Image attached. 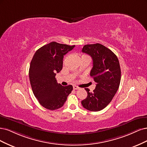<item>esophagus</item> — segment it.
<instances>
[{"mask_svg":"<svg viewBox=\"0 0 147 147\" xmlns=\"http://www.w3.org/2000/svg\"><path fill=\"white\" fill-rule=\"evenodd\" d=\"M79 88L78 87H77L76 86H73V89L74 90H78V89H79Z\"/></svg>","mask_w":147,"mask_h":147,"instance_id":"34e87169","label":"esophagus"}]
</instances>
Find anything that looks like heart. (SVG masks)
<instances>
[{
  "label": "heart",
  "mask_w": 147,
  "mask_h": 147,
  "mask_svg": "<svg viewBox=\"0 0 147 147\" xmlns=\"http://www.w3.org/2000/svg\"><path fill=\"white\" fill-rule=\"evenodd\" d=\"M87 55H82V57H87Z\"/></svg>",
  "instance_id": "heart-1"
}]
</instances>
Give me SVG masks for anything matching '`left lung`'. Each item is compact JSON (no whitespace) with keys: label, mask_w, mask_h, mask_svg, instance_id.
Returning a JSON list of instances; mask_svg holds the SVG:
<instances>
[{"label":"left lung","mask_w":147,"mask_h":147,"mask_svg":"<svg viewBox=\"0 0 147 147\" xmlns=\"http://www.w3.org/2000/svg\"><path fill=\"white\" fill-rule=\"evenodd\" d=\"M82 51L92 58L90 76L96 83L93 92L85 88L88 95L82 101V105L90 111H99L111 102L119 87L121 80L119 61L111 50L99 43L85 45Z\"/></svg>","instance_id":"8db88e82"}]
</instances>
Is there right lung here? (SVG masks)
I'll return each mask as SVG.
<instances>
[{
	"label": "right lung",
	"mask_w": 147,
	"mask_h": 147,
	"mask_svg": "<svg viewBox=\"0 0 147 147\" xmlns=\"http://www.w3.org/2000/svg\"><path fill=\"white\" fill-rule=\"evenodd\" d=\"M75 45L53 41L38 49L30 62L29 79L33 93L40 105L53 111L62 107L73 90V86H62L55 79L63 67V55Z\"/></svg>",
	"instance_id": "right-lung-1"
}]
</instances>
